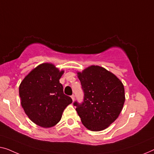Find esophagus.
Returning <instances> with one entry per match:
<instances>
[{"instance_id":"34e87169","label":"esophagus","mask_w":154,"mask_h":154,"mask_svg":"<svg viewBox=\"0 0 154 154\" xmlns=\"http://www.w3.org/2000/svg\"><path fill=\"white\" fill-rule=\"evenodd\" d=\"M71 98H72V101H74V100H75V95H71Z\"/></svg>"}]
</instances>
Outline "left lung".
Returning a JSON list of instances; mask_svg holds the SVG:
<instances>
[{"label":"left lung","instance_id":"8db88e82","mask_svg":"<svg viewBox=\"0 0 154 154\" xmlns=\"http://www.w3.org/2000/svg\"><path fill=\"white\" fill-rule=\"evenodd\" d=\"M84 93V102H74L82 122L88 129L100 131L118 118L125 104V88L113 73L99 66L77 72Z\"/></svg>","mask_w":154,"mask_h":154}]
</instances>
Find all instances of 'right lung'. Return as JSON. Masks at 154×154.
Masks as SVG:
<instances>
[{
    "label": "right lung",
    "instance_id": "1",
    "mask_svg": "<svg viewBox=\"0 0 154 154\" xmlns=\"http://www.w3.org/2000/svg\"><path fill=\"white\" fill-rule=\"evenodd\" d=\"M64 70L43 63L26 76L19 86L20 104L28 118L38 126L49 128L60 121L68 105L72 102L63 93L59 79Z\"/></svg>",
    "mask_w": 154,
    "mask_h": 154
}]
</instances>
